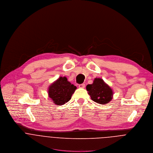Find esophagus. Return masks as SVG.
I'll return each mask as SVG.
<instances>
[{"label": "esophagus", "instance_id": "obj_1", "mask_svg": "<svg viewBox=\"0 0 153 153\" xmlns=\"http://www.w3.org/2000/svg\"><path fill=\"white\" fill-rule=\"evenodd\" d=\"M79 87L81 88H84L85 87V84H81L79 85Z\"/></svg>", "mask_w": 153, "mask_h": 153}]
</instances>
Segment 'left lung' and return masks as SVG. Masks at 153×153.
I'll return each mask as SVG.
<instances>
[{
  "label": "left lung",
  "instance_id": "left-lung-1",
  "mask_svg": "<svg viewBox=\"0 0 153 153\" xmlns=\"http://www.w3.org/2000/svg\"><path fill=\"white\" fill-rule=\"evenodd\" d=\"M91 100L100 104H106L113 98V90L102 78H95L91 84L86 86Z\"/></svg>",
  "mask_w": 153,
  "mask_h": 153
}]
</instances>
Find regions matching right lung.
Returning a JSON list of instances; mask_svg holds the SVG:
<instances>
[{"label": "right lung", "mask_w": 153, "mask_h": 153, "mask_svg": "<svg viewBox=\"0 0 153 153\" xmlns=\"http://www.w3.org/2000/svg\"><path fill=\"white\" fill-rule=\"evenodd\" d=\"M76 89V87L72 84L66 76H59L49 86L48 94L53 104L62 105L71 99Z\"/></svg>", "instance_id": "right-lung-1"}]
</instances>
